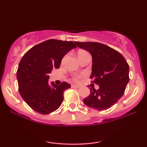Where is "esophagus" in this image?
Instances as JSON below:
<instances>
[{"label":"esophagus","mask_w":147,"mask_h":147,"mask_svg":"<svg viewBox=\"0 0 147 147\" xmlns=\"http://www.w3.org/2000/svg\"><path fill=\"white\" fill-rule=\"evenodd\" d=\"M71 88H79V86H77V85H75V84H72L71 86Z\"/></svg>","instance_id":"obj_1"}]
</instances>
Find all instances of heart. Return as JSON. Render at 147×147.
<instances>
[{"mask_svg": "<svg viewBox=\"0 0 147 147\" xmlns=\"http://www.w3.org/2000/svg\"><path fill=\"white\" fill-rule=\"evenodd\" d=\"M86 54H88V53L87 52L84 51V50L79 52H78V57H79V59H80L82 57H84V55H86ZM82 75H75L72 77V79H73L75 82H79V81L81 79V78H82Z\"/></svg>", "mask_w": 147, "mask_h": 147, "instance_id": "b5f03b06", "label": "heart"}]
</instances>
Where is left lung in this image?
<instances>
[{
  "instance_id": "8db88e82",
  "label": "left lung",
  "mask_w": 147,
  "mask_h": 147,
  "mask_svg": "<svg viewBox=\"0 0 147 147\" xmlns=\"http://www.w3.org/2000/svg\"><path fill=\"white\" fill-rule=\"evenodd\" d=\"M79 48L92 55V83L99 88H91L88 97L84 103L88 107L104 111L113 106L124 95L129 81V65L117 50L97 42H77Z\"/></svg>"
}]
</instances>
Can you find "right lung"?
<instances>
[{
  "label": "right lung",
  "mask_w": 147,
  "mask_h": 147,
  "mask_svg": "<svg viewBox=\"0 0 147 147\" xmlns=\"http://www.w3.org/2000/svg\"><path fill=\"white\" fill-rule=\"evenodd\" d=\"M77 47L72 41L50 39L34 45L25 54L16 72L18 90L22 98L32 110L47 115L56 111L63 100L64 91L70 85L62 82L52 86L48 75L60 67L62 59Z\"/></svg>",
  "instance_id": "add662e5"
}]
</instances>
